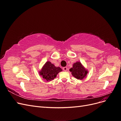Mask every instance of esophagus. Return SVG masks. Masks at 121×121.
<instances>
[{"label": "esophagus", "instance_id": "esophagus-1", "mask_svg": "<svg viewBox=\"0 0 121 121\" xmlns=\"http://www.w3.org/2000/svg\"><path fill=\"white\" fill-rule=\"evenodd\" d=\"M67 69H68V68H67V67H64V68H63V70H64V71H67Z\"/></svg>", "mask_w": 121, "mask_h": 121}]
</instances>
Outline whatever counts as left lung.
<instances>
[{"instance_id": "obj_1", "label": "left lung", "mask_w": 121, "mask_h": 121, "mask_svg": "<svg viewBox=\"0 0 121 121\" xmlns=\"http://www.w3.org/2000/svg\"><path fill=\"white\" fill-rule=\"evenodd\" d=\"M69 71L72 72V75L74 77L79 80H83L85 78L88 73L87 69L79 61L73 64V67L69 69Z\"/></svg>"}]
</instances>
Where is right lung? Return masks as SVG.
Segmentation results:
<instances>
[{
  "label": "right lung",
  "instance_id": "obj_1",
  "mask_svg": "<svg viewBox=\"0 0 121 121\" xmlns=\"http://www.w3.org/2000/svg\"><path fill=\"white\" fill-rule=\"evenodd\" d=\"M61 71L62 69L60 68L56 67L50 61H47L39 72V74L44 79L47 81H50L56 78L58 73Z\"/></svg>",
  "mask_w": 121,
  "mask_h": 121
}]
</instances>
